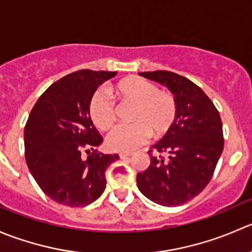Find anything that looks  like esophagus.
<instances>
[{
  "label": "esophagus",
  "instance_id": "1",
  "mask_svg": "<svg viewBox=\"0 0 252 252\" xmlns=\"http://www.w3.org/2000/svg\"><path fill=\"white\" fill-rule=\"evenodd\" d=\"M119 156H120L121 159H125V158H127V157H131L132 153H128V152H121Z\"/></svg>",
  "mask_w": 252,
  "mask_h": 252
}]
</instances>
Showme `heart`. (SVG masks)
I'll return each mask as SVG.
<instances>
[{
  "mask_svg": "<svg viewBox=\"0 0 252 252\" xmlns=\"http://www.w3.org/2000/svg\"><path fill=\"white\" fill-rule=\"evenodd\" d=\"M113 93L121 104H132L128 120L132 124L120 125L106 137V144L116 152H131L147 141L168 133L178 118V101L173 93L160 91L153 82L138 76L121 79L113 87ZM89 116L100 129H109L115 124L116 110L104 92L92 95Z\"/></svg>",
  "mask_w": 252,
  "mask_h": 252,
  "instance_id": "b5f03b06",
  "label": "heart"
}]
</instances>
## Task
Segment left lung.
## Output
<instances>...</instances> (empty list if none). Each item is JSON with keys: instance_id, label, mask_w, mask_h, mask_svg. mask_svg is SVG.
<instances>
[{"instance_id": "obj_1", "label": "left lung", "mask_w": 252, "mask_h": 252, "mask_svg": "<svg viewBox=\"0 0 252 252\" xmlns=\"http://www.w3.org/2000/svg\"><path fill=\"white\" fill-rule=\"evenodd\" d=\"M139 74L170 89L178 101V118L148 151L151 164L137 174V186L158 205H184L202 192L213 176L224 148L220 115L205 92L186 77L170 71Z\"/></svg>"}]
</instances>
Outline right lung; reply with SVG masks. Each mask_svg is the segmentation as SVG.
<instances>
[{
	"label": "right lung",
	"instance_id": "right-lung-1",
	"mask_svg": "<svg viewBox=\"0 0 252 252\" xmlns=\"http://www.w3.org/2000/svg\"><path fill=\"white\" fill-rule=\"evenodd\" d=\"M118 72L81 69L52 83L24 127L26 161L42 192L60 205L84 207L106 186L105 171L118 154L96 151L103 137L89 116V100ZM92 153L84 159L81 152Z\"/></svg>",
	"mask_w": 252,
	"mask_h": 252
}]
</instances>
